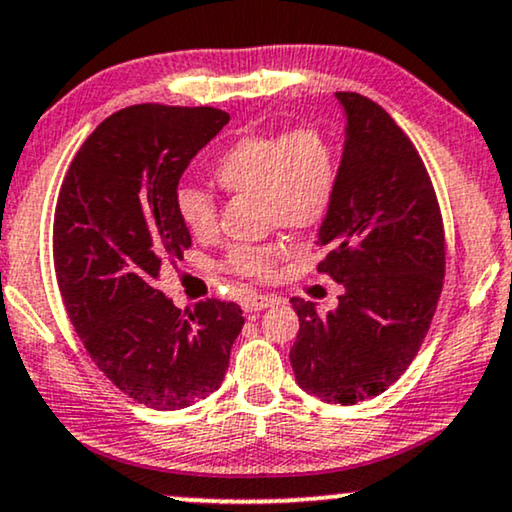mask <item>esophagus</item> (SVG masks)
<instances>
[{
  "instance_id": "34e87169",
  "label": "esophagus",
  "mask_w": 512,
  "mask_h": 512,
  "mask_svg": "<svg viewBox=\"0 0 512 512\" xmlns=\"http://www.w3.org/2000/svg\"><path fill=\"white\" fill-rule=\"evenodd\" d=\"M281 302L276 295H250L248 300H245V312L248 314H255V312H262V309H269L271 304Z\"/></svg>"
}]
</instances>
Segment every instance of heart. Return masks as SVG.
I'll list each match as a JSON object with an SVG mask.
<instances>
[{
  "instance_id": "obj_1",
  "label": "heart",
  "mask_w": 512,
  "mask_h": 512,
  "mask_svg": "<svg viewBox=\"0 0 512 512\" xmlns=\"http://www.w3.org/2000/svg\"><path fill=\"white\" fill-rule=\"evenodd\" d=\"M212 177L229 196H257L267 226L312 229L328 217L338 193V148L323 129L312 125L245 134L217 155ZM174 203L193 236L217 234V203L210 191L184 184ZM288 250L283 238L234 245L226 252L224 267L241 278H269Z\"/></svg>"
}]
</instances>
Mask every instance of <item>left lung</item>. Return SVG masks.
Wrapping results in <instances>:
<instances>
[{"mask_svg": "<svg viewBox=\"0 0 512 512\" xmlns=\"http://www.w3.org/2000/svg\"><path fill=\"white\" fill-rule=\"evenodd\" d=\"M338 99L347 144L316 269L345 295L323 316L290 300L300 319L290 364L304 392L347 406L378 397L416 359L444 288L446 238L435 186L404 129L366 96Z\"/></svg>", "mask_w": 512, "mask_h": 512, "instance_id": "8db88e82", "label": "left lung"}]
</instances>
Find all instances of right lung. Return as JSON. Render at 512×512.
Here are the masks:
<instances>
[{
    "mask_svg": "<svg viewBox=\"0 0 512 512\" xmlns=\"http://www.w3.org/2000/svg\"><path fill=\"white\" fill-rule=\"evenodd\" d=\"M229 113L137 103L106 118L75 153L54 212V269L84 349L111 383L148 409L210 397L243 328L236 302L179 307L155 288L191 234L177 184Z\"/></svg>",
    "mask_w": 512,
    "mask_h": 512,
    "instance_id": "1",
    "label": "right lung"
}]
</instances>
